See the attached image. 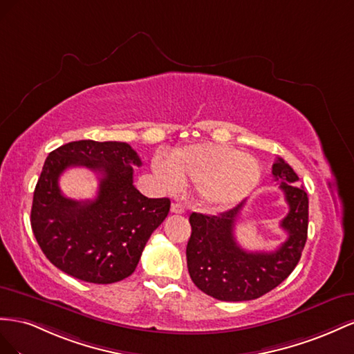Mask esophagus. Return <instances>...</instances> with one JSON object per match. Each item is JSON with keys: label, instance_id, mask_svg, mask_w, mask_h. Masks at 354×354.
<instances>
[{"label": "esophagus", "instance_id": "obj_1", "mask_svg": "<svg viewBox=\"0 0 354 354\" xmlns=\"http://www.w3.org/2000/svg\"><path fill=\"white\" fill-rule=\"evenodd\" d=\"M170 212H171V214H184L185 207H184L183 205H180V203H171Z\"/></svg>", "mask_w": 354, "mask_h": 354}]
</instances>
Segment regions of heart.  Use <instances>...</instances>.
<instances>
[{
  "label": "heart",
  "instance_id": "1",
  "mask_svg": "<svg viewBox=\"0 0 354 354\" xmlns=\"http://www.w3.org/2000/svg\"><path fill=\"white\" fill-rule=\"evenodd\" d=\"M151 167L163 189L178 191L189 180L197 187L200 200L214 209L240 203L257 188L262 175L257 158L234 147L210 142L180 147L171 158L157 153Z\"/></svg>",
  "mask_w": 354,
  "mask_h": 354
}]
</instances>
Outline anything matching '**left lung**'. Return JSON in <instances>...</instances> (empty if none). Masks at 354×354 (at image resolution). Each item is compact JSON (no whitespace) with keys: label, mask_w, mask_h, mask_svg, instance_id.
<instances>
[{"label":"left lung","mask_w":354,"mask_h":354,"mask_svg":"<svg viewBox=\"0 0 354 354\" xmlns=\"http://www.w3.org/2000/svg\"><path fill=\"white\" fill-rule=\"evenodd\" d=\"M289 206L280 227L288 233L285 243L272 252H248L234 239V224L245 201L218 216L191 214V237L187 266L191 280L205 294L219 301L257 299L279 286L301 258L307 241L308 197L299 178L283 158L272 165Z\"/></svg>","instance_id":"1"}]
</instances>
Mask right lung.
<instances>
[{
  "label": "right lung",
  "instance_id": "1",
  "mask_svg": "<svg viewBox=\"0 0 354 354\" xmlns=\"http://www.w3.org/2000/svg\"><path fill=\"white\" fill-rule=\"evenodd\" d=\"M140 165L126 142L75 140L48 154L34 191L31 227L55 267L97 285L132 274L170 209L169 198H148L135 188L132 166ZM75 165L101 176L96 199L78 202L62 194L58 176Z\"/></svg>",
  "mask_w": 354,
  "mask_h": 354
}]
</instances>
